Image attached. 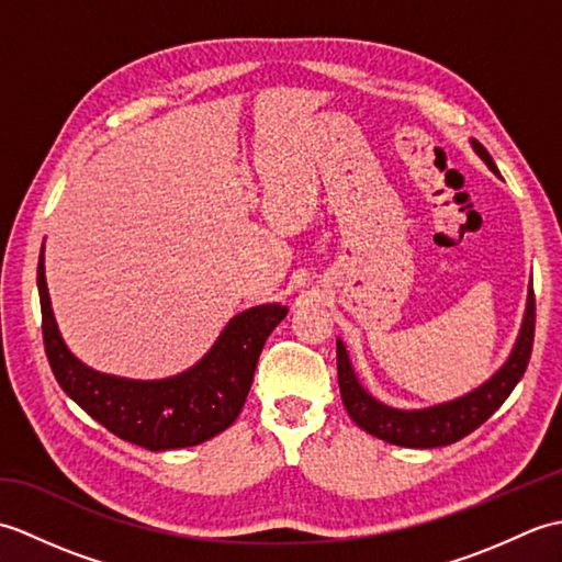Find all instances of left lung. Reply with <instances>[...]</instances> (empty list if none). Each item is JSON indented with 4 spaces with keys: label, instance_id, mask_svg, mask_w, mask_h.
Instances as JSON below:
<instances>
[{
    "label": "left lung",
    "instance_id": "obj_1",
    "mask_svg": "<svg viewBox=\"0 0 562 562\" xmlns=\"http://www.w3.org/2000/svg\"><path fill=\"white\" fill-rule=\"evenodd\" d=\"M471 145L475 154L487 164V169L499 176L493 157L487 154L481 142L471 139ZM533 326L536 300L533 288H529L527 312H524L519 336L515 348H512L507 357V362L499 367L485 384L473 389L471 393H465V396L439 405H429V408L420 411L391 408V405L376 401L372 393H367L360 381H357L348 350H345L342 340H338V384L345 411H348V415L364 429V432L384 439L389 445L411 449H435L453 445V441L471 435L475 427H481L487 417L507 401L512 389L519 384V379L527 372V364L531 360Z\"/></svg>",
    "mask_w": 562,
    "mask_h": 562
}]
</instances>
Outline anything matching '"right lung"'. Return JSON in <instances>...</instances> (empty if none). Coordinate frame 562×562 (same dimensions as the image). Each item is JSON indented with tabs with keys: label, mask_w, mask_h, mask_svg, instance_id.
<instances>
[{
	"label": "right lung",
	"mask_w": 562,
	"mask_h": 562,
	"mask_svg": "<svg viewBox=\"0 0 562 562\" xmlns=\"http://www.w3.org/2000/svg\"><path fill=\"white\" fill-rule=\"evenodd\" d=\"M43 260L41 250L43 342L57 384L109 432L149 451L195 447L224 432L244 408L262 345L288 316V306L280 304L246 308L226 324L195 367L169 379L137 381L101 374L81 364L59 336Z\"/></svg>",
	"instance_id": "1"
}]
</instances>
